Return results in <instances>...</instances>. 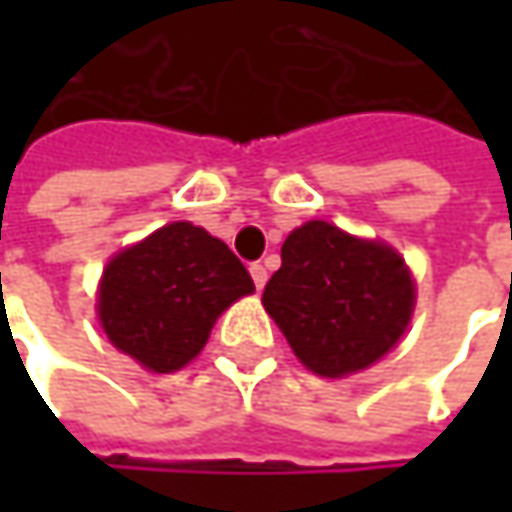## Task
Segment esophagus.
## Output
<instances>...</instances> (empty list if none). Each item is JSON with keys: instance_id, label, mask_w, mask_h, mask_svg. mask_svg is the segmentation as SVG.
Listing matches in <instances>:
<instances>
[{"instance_id": "esophagus-1", "label": "esophagus", "mask_w": 512, "mask_h": 512, "mask_svg": "<svg viewBox=\"0 0 512 512\" xmlns=\"http://www.w3.org/2000/svg\"><path fill=\"white\" fill-rule=\"evenodd\" d=\"M250 276H253V285H256V290H262V287H265V282H267L265 265L253 262V265H250Z\"/></svg>"}]
</instances>
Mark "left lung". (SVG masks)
Returning a JSON list of instances; mask_svg holds the SVG:
<instances>
[{
  "label": "left lung",
  "instance_id": "obj_1",
  "mask_svg": "<svg viewBox=\"0 0 512 512\" xmlns=\"http://www.w3.org/2000/svg\"><path fill=\"white\" fill-rule=\"evenodd\" d=\"M413 279L402 256L353 239L327 222L296 227L262 302L293 353L336 379L364 370L402 339L413 313Z\"/></svg>",
  "mask_w": 512,
  "mask_h": 512
}]
</instances>
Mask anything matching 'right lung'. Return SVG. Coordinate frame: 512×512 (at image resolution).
I'll return each instance as SVG.
<instances>
[{
  "label": "right lung",
  "instance_id": "obj_1",
  "mask_svg": "<svg viewBox=\"0 0 512 512\" xmlns=\"http://www.w3.org/2000/svg\"><path fill=\"white\" fill-rule=\"evenodd\" d=\"M247 293L253 279L222 239L173 222L110 262L99 319L122 353L170 373L205 347L216 316Z\"/></svg>",
  "mask_w": 512,
  "mask_h": 512
}]
</instances>
